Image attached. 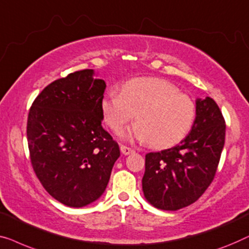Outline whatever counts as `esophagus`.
Segmentation results:
<instances>
[{
	"instance_id": "obj_1",
	"label": "esophagus",
	"mask_w": 249,
	"mask_h": 249,
	"mask_svg": "<svg viewBox=\"0 0 249 249\" xmlns=\"http://www.w3.org/2000/svg\"><path fill=\"white\" fill-rule=\"evenodd\" d=\"M121 152L123 153V155L127 156V155H129V153L134 152V150L131 149V148H128V146H126V145H121Z\"/></svg>"
}]
</instances>
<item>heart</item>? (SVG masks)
I'll list each match as a JSON object with an SVG mask.
<instances>
[{
  "mask_svg": "<svg viewBox=\"0 0 249 249\" xmlns=\"http://www.w3.org/2000/svg\"><path fill=\"white\" fill-rule=\"evenodd\" d=\"M106 124L121 132L136 114V123L125 133L127 139L168 148L181 141L194 123L196 108L187 94L158 78H135L125 82L121 93L109 91L100 104Z\"/></svg>",
  "mask_w": 249,
  "mask_h": 249,
  "instance_id": "obj_1",
  "label": "heart"
}]
</instances>
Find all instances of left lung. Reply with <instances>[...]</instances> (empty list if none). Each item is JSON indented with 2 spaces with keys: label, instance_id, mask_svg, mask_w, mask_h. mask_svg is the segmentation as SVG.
<instances>
[{
  "label": "left lung",
  "instance_id": "left-lung-1",
  "mask_svg": "<svg viewBox=\"0 0 249 249\" xmlns=\"http://www.w3.org/2000/svg\"><path fill=\"white\" fill-rule=\"evenodd\" d=\"M225 138L226 122L215 101L196 100L190 134L174 148L145 156L142 188L148 202L176 211L197 201L215 176Z\"/></svg>",
  "mask_w": 249,
  "mask_h": 249
}]
</instances>
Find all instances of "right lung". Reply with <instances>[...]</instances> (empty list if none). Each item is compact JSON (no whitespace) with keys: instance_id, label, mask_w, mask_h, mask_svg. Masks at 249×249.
Masks as SVG:
<instances>
[{"instance_id":"obj_1","label":"right lung","mask_w":249,"mask_h":249,"mask_svg":"<svg viewBox=\"0 0 249 249\" xmlns=\"http://www.w3.org/2000/svg\"><path fill=\"white\" fill-rule=\"evenodd\" d=\"M93 70L70 73L38 94L27 122L30 161L43 187L58 202L82 208L100 197L121 152L105 131L106 83Z\"/></svg>"}]
</instances>
